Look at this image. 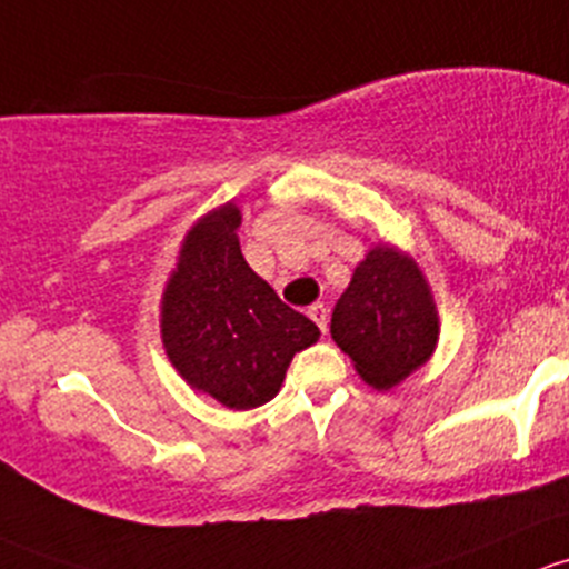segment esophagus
<instances>
[{"label": "esophagus", "instance_id": "34e87169", "mask_svg": "<svg viewBox=\"0 0 569 569\" xmlns=\"http://www.w3.org/2000/svg\"><path fill=\"white\" fill-rule=\"evenodd\" d=\"M309 318L315 320V323L320 326V331H328V309L323 303H315V307H309Z\"/></svg>", "mask_w": 569, "mask_h": 569}]
</instances>
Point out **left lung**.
Returning a JSON list of instances; mask_svg holds the SVG:
<instances>
[{
	"label": "left lung",
	"instance_id": "obj_1",
	"mask_svg": "<svg viewBox=\"0 0 569 569\" xmlns=\"http://www.w3.org/2000/svg\"><path fill=\"white\" fill-rule=\"evenodd\" d=\"M331 339L378 391L419 370L438 345V309L413 257L372 246L333 307Z\"/></svg>",
	"mask_w": 569,
	"mask_h": 569
}]
</instances>
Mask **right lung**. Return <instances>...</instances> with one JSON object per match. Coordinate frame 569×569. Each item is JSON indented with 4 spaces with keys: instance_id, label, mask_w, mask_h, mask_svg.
Returning <instances> with one entry per match:
<instances>
[{
    "instance_id": "right-lung-1",
    "label": "right lung",
    "mask_w": 569,
    "mask_h": 569,
    "mask_svg": "<svg viewBox=\"0 0 569 569\" xmlns=\"http://www.w3.org/2000/svg\"><path fill=\"white\" fill-rule=\"evenodd\" d=\"M238 227L241 208L227 202L183 238L163 287L161 339L191 389L249 411L277 397L292 356L318 342L320 328L251 271Z\"/></svg>"
}]
</instances>
